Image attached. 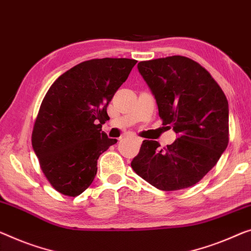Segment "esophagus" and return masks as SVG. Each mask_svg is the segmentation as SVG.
<instances>
[{
  "mask_svg": "<svg viewBox=\"0 0 251 251\" xmlns=\"http://www.w3.org/2000/svg\"><path fill=\"white\" fill-rule=\"evenodd\" d=\"M134 138H135V141L137 142L138 144H141V143H142V141H143V140H142L141 137H134Z\"/></svg>",
  "mask_w": 251,
  "mask_h": 251,
  "instance_id": "34e87169",
  "label": "esophagus"
}]
</instances>
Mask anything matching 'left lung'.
Segmentation results:
<instances>
[{
  "mask_svg": "<svg viewBox=\"0 0 251 251\" xmlns=\"http://www.w3.org/2000/svg\"><path fill=\"white\" fill-rule=\"evenodd\" d=\"M137 69L163 125L178 137L162 149L159 142L144 140L130 166L158 189L188 188L218 163L229 143L226 97L203 66L185 56L143 61Z\"/></svg>",
  "mask_w": 251,
  "mask_h": 251,
  "instance_id": "obj_1",
  "label": "left lung"
}]
</instances>
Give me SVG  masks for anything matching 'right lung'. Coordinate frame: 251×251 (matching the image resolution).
<instances>
[{
  "label": "right lung",
  "mask_w": 251,
  "mask_h": 251,
  "mask_svg": "<svg viewBox=\"0 0 251 251\" xmlns=\"http://www.w3.org/2000/svg\"><path fill=\"white\" fill-rule=\"evenodd\" d=\"M136 63L108 57L82 62L47 91L31 142L45 177L58 193H83L96 177L100 154L117 143L101 127L109 119L108 103Z\"/></svg>",
  "instance_id": "obj_1"
}]
</instances>
